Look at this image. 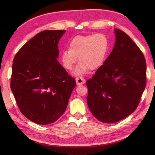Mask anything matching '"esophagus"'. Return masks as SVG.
<instances>
[{"instance_id":"1","label":"esophagus","mask_w":155,"mask_h":155,"mask_svg":"<svg viewBox=\"0 0 155 155\" xmlns=\"http://www.w3.org/2000/svg\"><path fill=\"white\" fill-rule=\"evenodd\" d=\"M76 83H77V85L83 84L85 83V80L82 77H77V78H76Z\"/></svg>"}]
</instances>
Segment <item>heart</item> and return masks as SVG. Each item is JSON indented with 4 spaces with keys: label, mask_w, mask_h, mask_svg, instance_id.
Returning a JSON list of instances; mask_svg holds the SVG:
<instances>
[{
    "label": "heart",
    "mask_w": 155,
    "mask_h": 155,
    "mask_svg": "<svg viewBox=\"0 0 155 155\" xmlns=\"http://www.w3.org/2000/svg\"><path fill=\"white\" fill-rule=\"evenodd\" d=\"M108 45V38L104 34L77 36L71 41L68 49H64L61 52L62 65L67 70H71L78 58L80 62L73 73L75 75H83L88 68L94 70L103 64Z\"/></svg>",
    "instance_id": "b5f03b06"
}]
</instances>
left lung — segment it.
Returning <instances> with one entry per match:
<instances>
[{
    "label": "left lung",
    "mask_w": 155,
    "mask_h": 155,
    "mask_svg": "<svg viewBox=\"0 0 155 155\" xmlns=\"http://www.w3.org/2000/svg\"><path fill=\"white\" fill-rule=\"evenodd\" d=\"M110 55L87 81V104L104 123L124 119L135 110L146 87L147 64L143 52L124 32L114 29Z\"/></svg>",
    "instance_id": "left-lung-1"
}]
</instances>
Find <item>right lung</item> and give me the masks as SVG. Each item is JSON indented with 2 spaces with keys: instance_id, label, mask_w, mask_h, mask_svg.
Returning a JSON list of instances; mask_svg holds the SVG:
<instances>
[{
  "instance_id": "add662e5",
  "label": "right lung",
  "mask_w": 155,
  "mask_h": 155,
  "mask_svg": "<svg viewBox=\"0 0 155 155\" xmlns=\"http://www.w3.org/2000/svg\"><path fill=\"white\" fill-rule=\"evenodd\" d=\"M66 31H44L20 49L13 60L11 88L19 110L39 124L54 123L67 107L74 78L59 63L58 42Z\"/></svg>"
}]
</instances>
